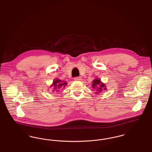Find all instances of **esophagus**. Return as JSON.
Instances as JSON below:
<instances>
[{"label": "esophagus", "instance_id": "obj_1", "mask_svg": "<svg viewBox=\"0 0 152 152\" xmlns=\"http://www.w3.org/2000/svg\"><path fill=\"white\" fill-rule=\"evenodd\" d=\"M74 80L76 81H80L82 80V78L81 77H76Z\"/></svg>", "mask_w": 152, "mask_h": 152}]
</instances>
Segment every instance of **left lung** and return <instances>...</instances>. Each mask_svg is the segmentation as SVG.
I'll list each match as a JSON object with an SVG mask.
<instances>
[{
    "instance_id": "left-lung-1",
    "label": "left lung",
    "mask_w": 152,
    "mask_h": 152,
    "mask_svg": "<svg viewBox=\"0 0 152 152\" xmlns=\"http://www.w3.org/2000/svg\"><path fill=\"white\" fill-rule=\"evenodd\" d=\"M92 87L95 89V94L98 95L99 93L102 92L103 91L107 89L106 86L104 83H102L100 79L96 77L94 80L92 81Z\"/></svg>"
}]
</instances>
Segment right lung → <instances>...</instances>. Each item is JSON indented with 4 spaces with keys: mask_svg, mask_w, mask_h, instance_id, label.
I'll return each mask as SVG.
<instances>
[{
    "mask_svg": "<svg viewBox=\"0 0 152 152\" xmlns=\"http://www.w3.org/2000/svg\"><path fill=\"white\" fill-rule=\"evenodd\" d=\"M67 85V83L65 82L64 81L58 79H54L53 83L50 86V88L53 87V92H59L60 91V89L61 88H64Z\"/></svg>",
    "mask_w": 152,
    "mask_h": 152,
    "instance_id": "right-lung-1",
    "label": "right lung"
}]
</instances>
